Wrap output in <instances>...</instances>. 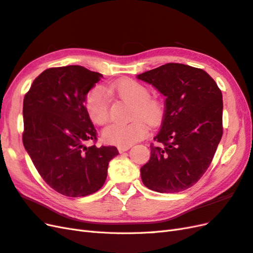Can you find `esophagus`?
Returning a JSON list of instances; mask_svg holds the SVG:
<instances>
[{
    "instance_id": "34e87169",
    "label": "esophagus",
    "mask_w": 253,
    "mask_h": 253,
    "mask_svg": "<svg viewBox=\"0 0 253 253\" xmlns=\"http://www.w3.org/2000/svg\"><path fill=\"white\" fill-rule=\"evenodd\" d=\"M130 147H131V146H119V152H120V153H124V152L128 151Z\"/></svg>"
}]
</instances>
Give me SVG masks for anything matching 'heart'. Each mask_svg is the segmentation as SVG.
Instances as JSON below:
<instances>
[{"mask_svg":"<svg viewBox=\"0 0 253 253\" xmlns=\"http://www.w3.org/2000/svg\"><path fill=\"white\" fill-rule=\"evenodd\" d=\"M109 90L123 101L131 105L128 124H113L102 131V140L108 144L130 146L147 134V122L157 125L165 114V103L157 96H151L146 85L133 79H123L110 84ZM86 110L97 125H105L110 120V101L100 86H95L86 95Z\"/></svg>","mask_w":253,"mask_h":253,"instance_id":"1","label":"heart"}]
</instances>
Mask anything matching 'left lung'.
Segmentation results:
<instances>
[{"label": "left lung", "mask_w": 253, "mask_h": 253, "mask_svg": "<svg viewBox=\"0 0 253 253\" xmlns=\"http://www.w3.org/2000/svg\"><path fill=\"white\" fill-rule=\"evenodd\" d=\"M166 97L160 131L151 144V158L141 168L143 184L154 191L174 193L202 177L222 137V94L203 69L178 63L138 75Z\"/></svg>", "instance_id": "obj_1"}]
</instances>
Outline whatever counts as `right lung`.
Masks as SVG:
<instances>
[{
    "mask_svg": "<svg viewBox=\"0 0 253 253\" xmlns=\"http://www.w3.org/2000/svg\"><path fill=\"white\" fill-rule=\"evenodd\" d=\"M102 78L79 65L46 69L23 99L22 141L38 173L63 196L85 197L105 184L115 146H86L97 132L84 106Z\"/></svg>",
    "mask_w": 253,
    "mask_h": 253,
    "instance_id": "add662e5",
    "label": "right lung"
}]
</instances>
